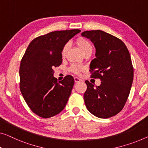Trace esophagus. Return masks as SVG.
<instances>
[{
  "instance_id": "obj_1",
  "label": "esophagus",
  "mask_w": 148,
  "mask_h": 148,
  "mask_svg": "<svg viewBox=\"0 0 148 148\" xmlns=\"http://www.w3.org/2000/svg\"><path fill=\"white\" fill-rule=\"evenodd\" d=\"M74 82H81V81H82L81 79L77 78V77H74Z\"/></svg>"
}]
</instances>
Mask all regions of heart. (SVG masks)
Masks as SVG:
<instances>
[{"label": "heart", "instance_id": "b5f03b06", "mask_svg": "<svg viewBox=\"0 0 148 148\" xmlns=\"http://www.w3.org/2000/svg\"><path fill=\"white\" fill-rule=\"evenodd\" d=\"M76 44L78 46V47L80 48V50L83 53V54H85L86 53L92 52V46L91 43L88 40L84 38H79L76 40ZM68 45L66 44L63 46L61 50V57L62 58H64L66 56L68 50ZM85 70V67L81 65L77 64H72L69 68V71L75 74H80L81 72L84 71Z\"/></svg>", "mask_w": 148, "mask_h": 148}]
</instances>
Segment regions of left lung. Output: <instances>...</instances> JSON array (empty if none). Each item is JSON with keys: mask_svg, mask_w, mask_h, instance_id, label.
Wrapping results in <instances>:
<instances>
[{"mask_svg": "<svg viewBox=\"0 0 148 148\" xmlns=\"http://www.w3.org/2000/svg\"><path fill=\"white\" fill-rule=\"evenodd\" d=\"M81 35L95 46L96 58L90 64V76L101 80L96 87L85 81L86 106L98 118H111L123 109L130 92L134 78L130 54L120 39L102 30H87Z\"/></svg>", "mask_w": 148, "mask_h": 148, "instance_id": "8db88e82", "label": "left lung"}]
</instances>
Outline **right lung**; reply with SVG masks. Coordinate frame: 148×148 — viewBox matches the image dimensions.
Masks as SVG:
<instances>
[{"label":"right lung","instance_id":"add662e5","mask_svg":"<svg viewBox=\"0 0 148 148\" xmlns=\"http://www.w3.org/2000/svg\"><path fill=\"white\" fill-rule=\"evenodd\" d=\"M78 29L59 30L32 40L21 62L20 90L28 107L35 114L48 118L64 108L73 88L70 75L58 81L54 68L62 64L61 50Z\"/></svg>","mask_w":148,"mask_h":148}]
</instances>
